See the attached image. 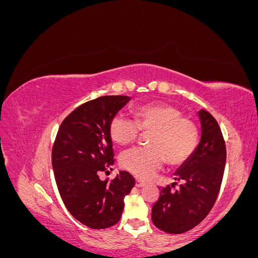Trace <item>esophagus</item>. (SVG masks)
I'll return each instance as SVG.
<instances>
[{"label": "esophagus", "instance_id": "34e87169", "mask_svg": "<svg viewBox=\"0 0 258 258\" xmlns=\"http://www.w3.org/2000/svg\"><path fill=\"white\" fill-rule=\"evenodd\" d=\"M145 182H143V181H141V179H137L136 181V186L137 187H143V186H145Z\"/></svg>", "mask_w": 258, "mask_h": 258}]
</instances>
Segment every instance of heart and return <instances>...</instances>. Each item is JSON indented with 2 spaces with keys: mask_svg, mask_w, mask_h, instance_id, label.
Here are the masks:
<instances>
[{
  "mask_svg": "<svg viewBox=\"0 0 258 258\" xmlns=\"http://www.w3.org/2000/svg\"><path fill=\"white\" fill-rule=\"evenodd\" d=\"M140 129L150 131V147H135L120 155V166L139 178L152 177L167 162L179 166L188 160L198 144L197 124L168 104H147L136 111V119L116 114L110 123L113 141L127 145L138 138Z\"/></svg>",
  "mask_w": 258,
  "mask_h": 258,
  "instance_id": "1",
  "label": "heart"
}]
</instances>
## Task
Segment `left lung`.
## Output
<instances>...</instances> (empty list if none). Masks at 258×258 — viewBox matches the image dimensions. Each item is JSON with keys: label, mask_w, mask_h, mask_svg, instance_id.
I'll use <instances>...</instances> for the list:
<instances>
[{"label": "left lung", "mask_w": 258, "mask_h": 258, "mask_svg": "<svg viewBox=\"0 0 258 258\" xmlns=\"http://www.w3.org/2000/svg\"><path fill=\"white\" fill-rule=\"evenodd\" d=\"M198 117L200 141L188 160L174 172L175 181L183 184L175 191L170 186L161 188L160 197L153 206L154 225L168 233L186 232L204 221L221 188L226 165L222 131L214 117L206 110H200Z\"/></svg>", "instance_id": "8db88e82"}]
</instances>
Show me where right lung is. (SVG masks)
Masks as SVG:
<instances>
[{
	"mask_svg": "<svg viewBox=\"0 0 258 258\" xmlns=\"http://www.w3.org/2000/svg\"><path fill=\"white\" fill-rule=\"evenodd\" d=\"M130 100L103 96L82 104L62 121L52 147L61 199L69 212L89 228L103 229L118 222L123 199L136 184L126 171H119L111 182L99 177L114 163L111 120Z\"/></svg>",
	"mask_w": 258,
	"mask_h": 258,
	"instance_id": "obj_1",
	"label": "right lung"
}]
</instances>
